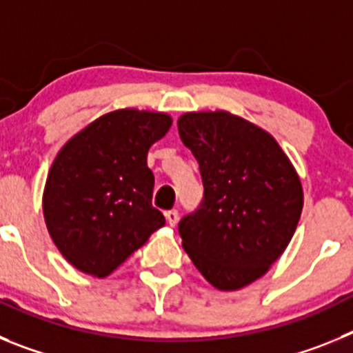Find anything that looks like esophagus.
I'll use <instances>...</instances> for the list:
<instances>
[{
  "label": "esophagus",
  "mask_w": 353,
  "mask_h": 353,
  "mask_svg": "<svg viewBox=\"0 0 353 353\" xmlns=\"http://www.w3.org/2000/svg\"><path fill=\"white\" fill-rule=\"evenodd\" d=\"M164 215H166V221L170 226H174V224L179 223V210H168Z\"/></svg>",
  "instance_id": "1"
}]
</instances>
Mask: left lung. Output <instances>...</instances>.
Here are the masks:
<instances>
[{
	"instance_id": "8db88e82",
	"label": "left lung",
	"mask_w": 353,
	"mask_h": 353,
	"mask_svg": "<svg viewBox=\"0 0 353 353\" xmlns=\"http://www.w3.org/2000/svg\"><path fill=\"white\" fill-rule=\"evenodd\" d=\"M199 164L205 194L179 223L182 245L217 290H240L270 269L290 244L304 194L297 171L267 130L228 111L179 118Z\"/></svg>"
}]
</instances>
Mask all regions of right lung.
<instances>
[{
    "label": "right lung",
    "mask_w": 353,
    "mask_h": 353,
    "mask_svg": "<svg viewBox=\"0 0 353 353\" xmlns=\"http://www.w3.org/2000/svg\"><path fill=\"white\" fill-rule=\"evenodd\" d=\"M170 114L117 109L72 136L43 189V219L58 251L77 270L105 277L166 224L152 207L150 146L166 136Z\"/></svg>",
    "instance_id": "1"
}]
</instances>
